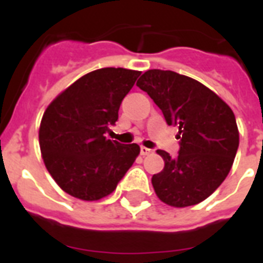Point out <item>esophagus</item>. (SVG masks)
<instances>
[{"mask_svg":"<svg viewBox=\"0 0 263 263\" xmlns=\"http://www.w3.org/2000/svg\"><path fill=\"white\" fill-rule=\"evenodd\" d=\"M140 154H142V156H150V154H153V150L152 148H147V147H144V146H142V147H140Z\"/></svg>","mask_w":263,"mask_h":263,"instance_id":"esophagus-1","label":"esophagus"}]
</instances>
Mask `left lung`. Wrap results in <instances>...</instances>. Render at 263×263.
Masks as SVG:
<instances>
[{
    "instance_id": "1",
    "label": "left lung",
    "mask_w": 263,
    "mask_h": 263,
    "mask_svg": "<svg viewBox=\"0 0 263 263\" xmlns=\"http://www.w3.org/2000/svg\"><path fill=\"white\" fill-rule=\"evenodd\" d=\"M136 86L179 128V156L157 150L164 169L153 176L157 196L173 208L200 203L220 187L232 168L239 129L232 109L198 80L173 71L150 69Z\"/></svg>"
}]
</instances>
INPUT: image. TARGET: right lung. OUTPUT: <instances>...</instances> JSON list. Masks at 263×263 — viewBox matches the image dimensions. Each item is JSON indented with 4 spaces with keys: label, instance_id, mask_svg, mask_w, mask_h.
<instances>
[{
    "label": "right lung",
    "instance_id": "1",
    "mask_svg": "<svg viewBox=\"0 0 263 263\" xmlns=\"http://www.w3.org/2000/svg\"><path fill=\"white\" fill-rule=\"evenodd\" d=\"M139 75L125 68L92 71L57 95L43 113L39 127L43 162L71 196L105 198L139 156L136 143L121 144L105 136Z\"/></svg>",
    "mask_w": 263,
    "mask_h": 263
}]
</instances>
